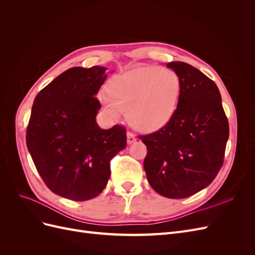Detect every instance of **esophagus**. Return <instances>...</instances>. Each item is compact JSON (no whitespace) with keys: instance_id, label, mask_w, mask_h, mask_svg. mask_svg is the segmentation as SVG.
Instances as JSON below:
<instances>
[{"instance_id":"1","label":"esophagus","mask_w":255,"mask_h":255,"mask_svg":"<svg viewBox=\"0 0 255 255\" xmlns=\"http://www.w3.org/2000/svg\"><path fill=\"white\" fill-rule=\"evenodd\" d=\"M127 138H128V144H132L133 142L136 141V137L134 136V134H132L130 132L127 133Z\"/></svg>"}]
</instances>
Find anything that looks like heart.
I'll use <instances>...</instances> for the list:
<instances>
[{
  "label": "heart",
  "mask_w": 255,
  "mask_h": 255,
  "mask_svg": "<svg viewBox=\"0 0 255 255\" xmlns=\"http://www.w3.org/2000/svg\"><path fill=\"white\" fill-rule=\"evenodd\" d=\"M181 91L179 75L170 69L145 66L115 76L99 98L106 113L117 119L127 113L129 125L142 132L165 127L176 111Z\"/></svg>",
  "instance_id": "heart-1"
}]
</instances>
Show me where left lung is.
Masks as SVG:
<instances>
[{
  "mask_svg": "<svg viewBox=\"0 0 255 255\" xmlns=\"http://www.w3.org/2000/svg\"><path fill=\"white\" fill-rule=\"evenodd\" d=\"M167 67L180 78L179 102L164 128L140 136L148 150L143 168L157 194L183 199L207 187L220 170L229 122L219 89L211 79L183 61Z\"/></svg>",
  "mask_w": 255,
  "mask_h": 255,
  "instance_id": "obj_1",
  "label": "left lung"
}]
</instances>
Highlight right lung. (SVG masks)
Listing matches in <instances>:
<instances>
[{"mask_svg": "<svg viewBox=\"0 0 255 255\" xmlns=\"http://www.w3.org/2000/svg\"><path fill=\"white\" fill-rule=\"evenodd\" d=\"M106 68L73 67L59 74L34 100L26 129L28 152L51 191L73 201L101 194L111 159L127 146V130L102 129L96 98Z\"/></svg>", "mask_w": 255, "mask_h": 255, "instance_id": "add662e5", "label": "right lung"}]
</instances>
